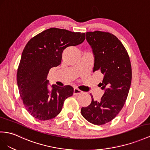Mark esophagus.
<instances>
[{"mask_svg":"<svg viewBox=\"0 0 150 150\" xmlns=\"http://www.w3.org/2000/svg\"><path fill=\"white\" fill-rule=\"evenodd\" d=\"M82 93V91L79 90V89H77V88H74V95H78V94H81Z\"/></svg>","mask_w":150,"mask_h":150,"instance_id":"esophagus-1","label":"esophagus"}]
</instances>
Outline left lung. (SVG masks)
<instances>
[{
    "label": "left lung",
    "mask_w": 150,
    "mask_h": 150,
    "mask_svg": "<svg viewBox=\"0 0 150 150\" xmlns=\"http://www.w3.org/2000/svg\"><path fill=\"white\" fill-rule=\"evenodd\" d=\"M86 40L94 57L93 71L103 75L99 86L105 93L99 101L91 96V104L82 107L81 113L90 123L103 125L112 120L125 104L131 83V64L124 46L113 34L89 32Z\"/></svg>",
    "instance_id": "left-lung-1"
}]
</instances>
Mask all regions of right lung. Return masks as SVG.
I'll return each mask as SVG.
<instances>
[{
	"label": "right lung",
	"instance_id": "obj_1",
	"mask_svg": "<svg viewBox=\"0 0 150 150\" xmlns=\"http://www.w3.org/2000/svg\"><path fill=\"white\" fill-rule=\"evenodd\" d=\"M85 36V33L51 28L26 44L18 69L17 83L26 110L35 118H54L61 112L65 99L73 95L70 86L53 84L50 90L47 75L50 69L61 64L64 50L82 44Z\"/></svg>",
	"mask_w": 150,
	"mask_h": 150
}]
</instances>
